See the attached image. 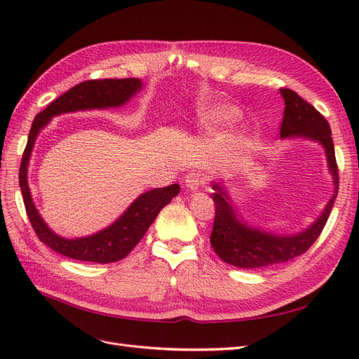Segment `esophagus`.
<instances>
[{
  "label": "esophagus",
  "mask_w": 359,
  "mask_h": 359,
  "mask_svg": "<svg viewBox=\"0 0 359 359\" xmlns=\"http://www.w3.org/2000/svg\"><path fill=\"white\" fill-rule=\"evenodd\" d=\"M203 182H205V178H203L202 173L194 172V170L187 173V177H186V186H187V189L198 190Z\"/></svg>",
  "instance_id": "34e87169"
}]
</instances>
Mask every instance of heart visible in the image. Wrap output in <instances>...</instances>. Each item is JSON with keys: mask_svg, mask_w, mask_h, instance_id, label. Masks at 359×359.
Masks as SVG:
<instances>
[{"mask_svg": "<svg viewBox=\"0 0 359 359\" xmlns=\"http://www.w3.org/2000/svg\"><path fill=\"white\" fill-rule=\"evenodd\" d=\"M214 116L217 118V119H231V116H232V112L229 111V109H220V111H217L215 114H214Z\"/></svg>", "mask_w": 359, "mask_h": 359, "instance_id": "b5f03b06", "label": "heart"}]
</instances>
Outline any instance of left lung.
Wrapping results in <instances>:
<instances>
[{
    "instance_id": "8db88e82",
    "label": "left lung",
    "mask_w": 359,
    "mask_h": 359,
    "mask_svg": "<svg viewBox=\"0 0 359 359\" xmlns=\"http://www.w3.org/2000/svg\"><path fill=\"white\" fill-rule=\"evenodd\" d=\"M285 99V115L280 127V136H302L320 142L327 151L330 170L334 177L335 193L318 222L309 229L292 236H277L265 233L243 224L229 203V198L219 184H214L212 199L215 205L214 226L210 236L214 252L226 264L240 268H262L268 265L283 264L297 257L318 240L328 222L334 201L339 193V166H337L331 127L323 115L289 88H281Z\"/></svg>"
}]
</instances>
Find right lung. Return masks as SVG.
Returning <instances> with one entry per match:
<instances>
[{
  "mask_svg": "<svg viewBox=\"0 0 359 359\" xmlns=\"http://www.w3.org/2000/svg\"><path fill=\"white\" fill-rule=\"evenodd\" d=\"M140 81L135 78L127 79H91L74 85L67 93L60 95L58 99L49 103L32 121L28 142L24 149L22 161L19 168V186L22 190L27 215L39 240L46 244L53 252L62 256L83 260V262L112 264L126 257L153 224L163 206L168 205L172 198L180 193L178 184L169 187L153 189L140 196L128 206V210L119 219L106 227L104 231L79 238V240H66L53 233L39 215L27 181V168L34 140L41 130L48 124L49 119L60 114L74 112L82 109H94V107H115L124 104L130 97L140 90Z\"/></svg>",
  "mask_w": 359,
  "mask_h": 359,
  "instance_id": "1",
  "label": "right lung"
}]
</instances>
